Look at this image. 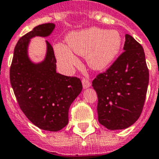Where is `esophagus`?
Segmentation results:
<instances>
[{"label": "esophagus", "instance_id": "esophagus-1", "mask_svg": "<svg viewBox=\"0 0 159 159\" xmlns=\"http://www.w3.org/2000/svg\"><path fill=\"white\" fill-rule=\"evenodd\" d=\"M82 85H83L84 89H87V88L90 87L91 86L90 81L88 79H86V78H83V79H82Z\"/></svg>", "mask_w": 159, "mask_h": 159}]
</instances>
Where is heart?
Instances as JSON below:
<instances>
[{"label": "heart", "instance_id": "b5f03b06", "mask_svg": "<svg viewBox=\"0 0 159 159\" xmlns=\"http://www.w3.org/2000/svg\"><path fill=\"white\" fill-rule=\"evenodd\" d=\"M67 46L61 43L55 45L59 62L67 70L78 63L75 54L86 57L87 62L95 70H103L116 59L121 48V34L116 30L92 27L73 32L66 38Z\"/></svg>", "mask_w": 159, "mask_h": 159}]
</instances>
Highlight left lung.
<instances>
[{
	"label": "left lung",
	"instance_id": "left-lung-1",
	"mask_svg": "<svg viewBox=\"0 0 159 159\" xmlns=\"http://www.w3.org/2000/svg\"><path fill=\"white\" fill-rule=\"evenodd\" d=\"M124 52L93 81L98 94V121L108 129H123L140 117L149 84L144 49L125 34Z\"/></svg>",
	"mask_w": 159,
	"mask_h": 159
}]
</instances>
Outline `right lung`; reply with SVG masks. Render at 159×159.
<instances>
[{
  "label": "right lung",
  "mask_w": 159,
  "mask_h": 159,
  "mask_svg": "<svg viewBox=\"0 0 159 159\" xmlns=\"http://www.w3.org/2000/svg\"><path fill=\"white\" fill-rule=\"evenodd\" d=\"M55 28L53 23L39 25L17 41L10 67V83L19 106L28 119L44 130L58 131L69 121L70 105L79 95V78L56 72L53 47L46 41L45 57L34 63L28 47L34 37H48Z\"/></svg>",
  "instance_id": "add662e5"
}]
</instances>
